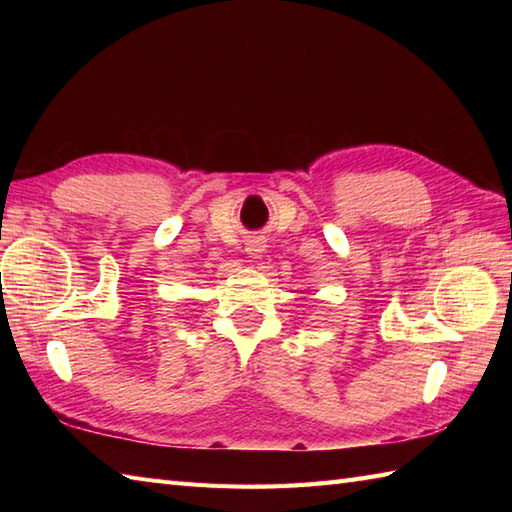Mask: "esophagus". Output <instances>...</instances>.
<instances>
[{
    "label": "esophagus",
    "instance_id": "esophagus-1",
    "mask_svg": "<svg viewBox=\"0 0 512 512\" xmlns=\"http://www.w3.org/2000/svg\"><path fill=\"white\" fill-rule=\"evenodd\" d=\"M264 248H266V244L262 242V239H253V242L246 244V253L253 259H259L264 253Z\"/></svg>",
    "mask_w": 512,
    "mask_h": 512
}]
</instances>
